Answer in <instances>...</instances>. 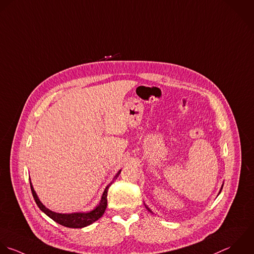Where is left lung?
Returning <instances> with one entry per match:
<instances>
[{
    "mask_svg": "<svg viewBox=\"0 0 254 254\" xmlns=\"http://www.w3.org/2000/svg\"><path fill=\"white\" fill-rule=\"evenodd\" d=\"M223 186H224V184H223V185H222V187H221V190H220V192H219V195H220V193H221V192H222V189H223ZM144 206H145V208H146V210H148V212H150V213H151V214H153V213H152V211H151V210H150V209H149V208H148V207H147V206H146V205H145V204H144Z\"/></svg>",
    "mask_w": 254,
    "mask_h": 254,
    "instance_id": "8db88e82",
    "label": "left lung"
}]
</instances>
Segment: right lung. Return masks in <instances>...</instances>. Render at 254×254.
Instances as JSON below:
<instances>
[{
    "instance_id": "right-lung-1",
    "label": "right lung",
    "mask_w": 254,
    "mask_h": 254,
    "mask_svg": "<svg viewBox=\"0 0 254 254\" xmlns=\"http://www.w3.org/2000/svg\"><path fill=\"white\" fill-rule=\"evenodd\" d=\"M122 170H120L114 177L113 181L106 187V189L104 190V193L102 195V198L100 200V203L98 204V206L95 207V209H93L90 212L87 213H71V214H60V213H55L52 212L51 210L47 209L38 199L33 186L31 184L30 178H29V184H30V189H31V193L33 196V199L36 203V205L38 206V208L46 215L48 216L50 219H52L54 222H56L57 224L64 226L66 228H71V229H82L85 228L87 226L92 225L94 222L98 221L105 213L106 209H107V205H108V201H107V196H108V190L110 188V186L113 184L114 180L118 178V176L120 175Z\"/></svg>"
}]
</instances>
